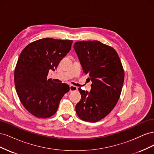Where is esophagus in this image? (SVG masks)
Returning <instances> with one entry per match:
<instances>
[{"label": "esophagus", "instance_id": "34e87169", "mask_svg": "<svg viewBox=\"0 0 154 154\" xmlns=\"http://www.w3.org/2000/svg\"><path fill=\"white\" fill-rule=\"evenodd\" d=\"M70 92H72V91H76L78 90V87L76 86H74L71 85H70Z\"/></svg>", "mask_w": 154, "mask_h": 154}]
</instances>
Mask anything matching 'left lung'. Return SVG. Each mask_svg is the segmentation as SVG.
Instances as JSON below:
<instances>
[{
    "instance_id": "left-lung-1",
    "label": "left lung",
    "mask_w": 154,
    "mask_h": 154,
    "mask_svg": "<svg viewBox=\"0 0 154 154\" xmlns=\"http://www.w3.org/2000/svg\"><path fill=\"white\" fill-rule=\"evenodd\" d=\"M74 49L83 72L92 82L90 92L78 88L82 98L76 105V114L85 122H97L113 110L119 99L123 66L115 49L97 40L76 42Z\"/></svg>"
}]
</instances>
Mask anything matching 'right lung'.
<instances>
[{
    "mask_svg": "<svg viewBox=\"0 0 154 154\" xmlns=\"http://www.w3.org/2000/svg\"><path fill=\"white\" fill-rule=\"evenodd\" d=\"M72 42L40 39L27 45L19 56L14 73L16 91L24 108L36 118L54 115L70 89L66 83H56L47 76L69 52Z\"/></svg>",
    "mask_w": 154,
    "mask_h": 154,
    "instance_id": "obj_1",
    "label": "right lung"
}]
</instances>
